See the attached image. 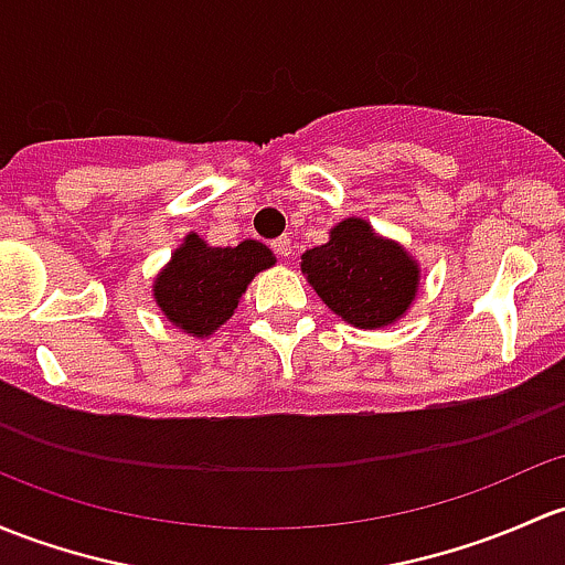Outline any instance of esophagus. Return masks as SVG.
Segmentation results:
<instances>
[{"mask_svg":"<svg viewBox=\"0 0 565 565\" xmlns=\"http://www.w3.org/2000/svg\"><path fill=\"white\" fill-rule=\"evenodd\" d=\"M270 246H273V252H276L278 257H281V259H287L289 254H292V241H289L287 235H284V237H278V241H273Z\"/></svg>","mask_w":565,"mask_h":565,"instance_id":"34e87169","label":"esophagus"}]
</instances>
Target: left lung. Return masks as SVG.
Returning a JSON list of instances; mask_svg holds the SVG:
<instances>
[{
	"instance_id": "1",
	"label": "left lung",
	"mask_w": 565,
	"mask_h": 565,
	"mask_svg": "<svg viewBox=\"0 0 565 565\" xmlns=\"http://www.w3.org/2000/svg\"><path fill=\"white\" fill-rule=\"evenodd\" d=\"M300 270L324 306L360 330H382L406 317L423 278L401 243L360 216L338 222L328 243L308 248Z\"/></svg>"
}]
</instances>
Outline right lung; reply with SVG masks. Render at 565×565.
<instances>
[{"mask_svg":"<svg viewBox=\"0 0 565 565\" xmlns=\"http://www.w3.org/2000/svg\"><path fill=\"white\" fill-rule=\"evenodd\" d=\"M273 265L276 254L252 237L237 246H211L189 233L153 278V302L181 332L207 338L233 317L252 278Z\"/></svg>","mask_w":565,"mask_h":565,"instance_id":"right-lung-1","label":"right lung"}]
</instances>
